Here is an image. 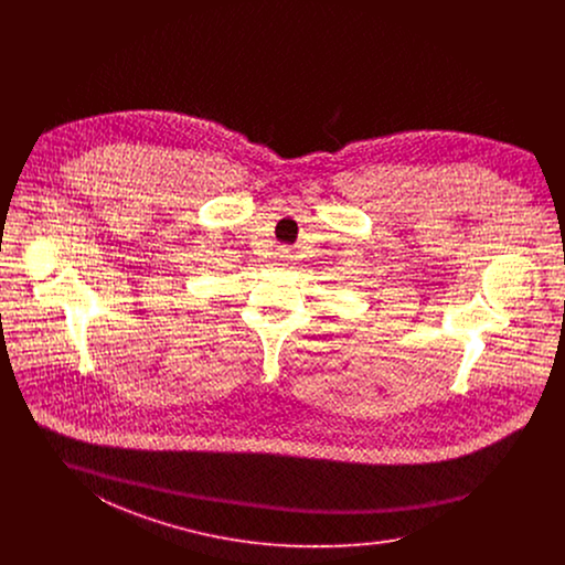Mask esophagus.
Returning a JSON list of instances; mask_svg holds the SVG:
<instances>
[{
    "label": "esophagus",
    "instance_id": "obj_1",
    "mask_svg": "<svg viewBox=\"0 0 565 565\" xmlns=\"http://www.w3.org/2000/svg\"><path fill=\"white\" fill-rule=\"evenodd\" d=\"M277 258H279V260H290L292 256H290L288 249H279V252H277Z\"/></svg>",
    "mask_w": 565,
    "mask_h": 565
}]
</instances>
